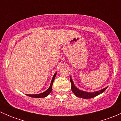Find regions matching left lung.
<instances>
[{"label":"left lung","instance_id":"8db88e82","mask_svg":"<svg viewBox=\"0 0 121 121\" xmlns=\"http://www.w3.org/2000/svg\"><path fill=\"white\" fill-rule=\"evenodd\" d=\"M69 80H70V82L71 83V90L73 92V93H74L77 97H80V98H81L87 99V98H94V97H96V96L104 92V91L106 90V89L108 88V86H107V87L102 89V90H101L98 91H95V92H85V91H81V90H78V89L75 86L74 84L73 83V80H72L71 78L70 77Z\"/></svg>","mask_w":121,"mask_h":121}]
</instances>
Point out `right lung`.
Masks as SVG:
<instances>
[{"label": "right lung", "instance_id": "1", "mask_svg": "<svg viewBox=\"0 0 121 121\" xmlns=\"http://www.w3.org/2000/svg\"><path fill=\"white\" fill-rule=\"evenodd\" d=\"M56 74H57V73H55L54 75L53 78H52V82H51V84H50V87L48 88V89H47V90H46L45 92H43V93H41V94H33H33L32 95L31 94H30V95L26 94L27 95L29 96V97H33V98H44V97H47V96L51 92H52V86H53L54 80L55 77H56Z\"/></svg>", "mask_w": 121, "mask_h": 121}]
</instances>
